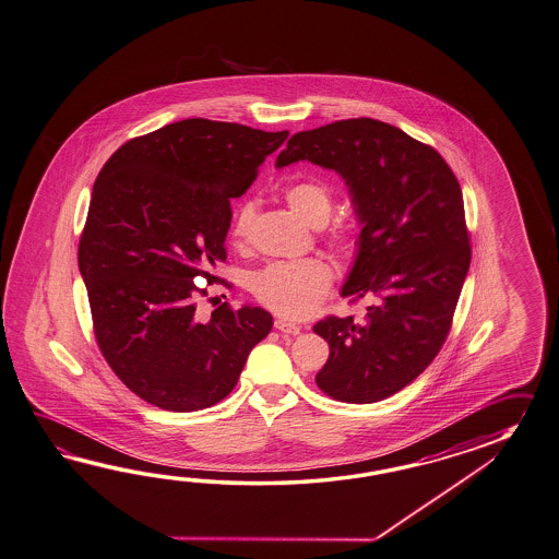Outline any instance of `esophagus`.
I'll use <instances>...</instances> for the list:
<instances>
[{
	"label": "esophagus",
	"instance_id": "obj_1",
	"mask_svg": "<svg viewBox=\"0 0 559 559\" xmlns=\"http://www.w3.org/2000/svg\"><path fill=\"white\" fill-rule=\"evenodd\" d=\"M275 330H280V332H284V334H292V336H296V334L301 332V325L294 324V322L284 320V318H277V320H275Z\"/></svg>",
	"mask_w": 559,
	"mask_h": 559
}]
</instances>
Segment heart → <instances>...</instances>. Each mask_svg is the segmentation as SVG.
I'll return each mask as SVG.
<instances>
[{
    "mask_svg": "<svg viewBox=\"0 0 559 559\" xmlns=\"http://www.w3.org/2000/svg\"><path fill=\"white\" fill-rule=\"evenodd\" d=\"M286 201L299 219L312 227H322L332 211V195L320 182L292 185L286 191ZM255 213L258 209L253 201H246L237 209L234 219V237L237 241H246L249 237ZM350 237V227H342L332 235V241L336 247H348ZM330 284L332 270L325 261L304 260L273 263L255 273L251 287L261 304H265L273 312L287 318H301L312 312L325 298Z\"/></svg>",
    "mask_w": 559,
    "mask_h": 559,
    "instance_id": "b5f03b06",
    "label": "heart"
}]
</instances>
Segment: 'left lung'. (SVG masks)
Masks as SVG:
<instances>
[{"mask_svg": "<svg viewBox=\"0 0 559 559\" xmlns=\"http://www.w3.org/2000/svg\"><path fill=\"white\" fill-rule=\"evenodd\" d=\"M310 160L336 170L360 223L344 298L370 296L366 322L313 325L330 356L318 386L342 403H378L411 384L441 350L471 263L463 193L432 146L374 118L296 132L284 169Z\"/></svg>", "mask_w": 559, "mask_h": 559, "instance_id": "left-lung-1", "label": "left lung"}]
</instances>
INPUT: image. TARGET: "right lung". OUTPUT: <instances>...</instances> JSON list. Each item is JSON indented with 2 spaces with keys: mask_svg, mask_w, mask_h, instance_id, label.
<instances>
[{
  "mask_svg": "<svg viewBox=\"0 0 559 559\" xmlns=\"http://www.w3.org/2000/svg\"><path fill=\"white\" fill-rule=\"evenodd\" d=\"M287 130L187 118L122 144L92 187L79 267L106 362L136 396L189 413L234 390L272 313L227 304L197 320V275L225 261L231 199Z\"/></svg>",
  "mask_w": 559,
  "mask_h": 559,
  "instance_id": "1",
  "label": "right lung"
}]
</instances>
